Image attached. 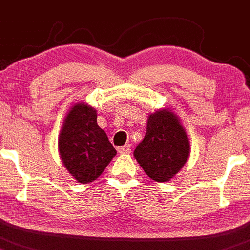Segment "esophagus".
I'll return each mask as SVG.
<instances>
[{
    "instance_id": "esophagus-1",
    "label": "esophagus",
    "mask_w": 250,
    "mask_h": 250,
    "mask_svg": "<svg viewBox=\"0 0 250 250\" xmlns=\"http://www.w3.org/2000/svg\"><path fill=\"white\" fill-rule=\"evenodd\" d=\"M117 151L120 152L121 154H125V153H130L132 152V146H130V144H125V146H121L118 147Z\"/></svg>"
}]
</instances>
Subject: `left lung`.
Wrapping results in <instances>:
<instances>
[{
	"mask_svg": "<svg viewBox=\"0 0 250 250\" xmlns=\"http://www.w3.org/2000/svg\"><path fill=\"white\" fill-rule=\"evenodd\" d=\"M189 151L188 136L177 116L160 110L148 116L145 138L134 157L149 178L167 182L186 164Z\"/></svg>",
	"mask_w": 250,
	"mask_h": 250,
	"instance_id": "obj_1",
	"label": "left lung"
}]
</instances>
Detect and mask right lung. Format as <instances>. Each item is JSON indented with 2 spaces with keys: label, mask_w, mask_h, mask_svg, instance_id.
<instances>
[{
  "label": "right lung",
  "mask_w": 250,
  "mask_h": 250,
  "mask_svg": "<svg viewBox=\"0 0 250 250\" xmlns=\"http://www.w3.org/2000/svg\"><path fill=\"white\" fill-rule=\"evenodd\" d=\"M60 156L73 177L86 185L104 171L116 149L97 125L93 107L78 103L65 117L59 139Z\"/></svg>",
  "instance_id": "1"
}]
</instances>
